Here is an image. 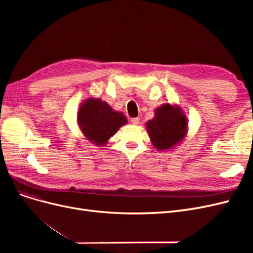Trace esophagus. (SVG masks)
<instances>
[{
	"label": "esophagus",
	"mask_w": 253,
	"mask_h": 253,
	"mask_svg": "<svg viewBox=\"0 0 253 253\" xmlns=\"http://www.w3.org/2000/svg\"><path fill=\"white\" fill-rule=\"evenodd\" d=\"M139 120H140V119H139L138 117H136V118H132V119H131V122H132V124H133V125L137 126V125H138V124H139Z\"/></svg>",
	"instance_id": "34e87169"
}]
</instances>
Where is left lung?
<instances>
[{
  "label": "left lung",
  "instance_id": "8db88e82",
  "mask_svg": "<svg viewBox=\"0 0 253 253\" xmlns=\"http://www.w3.org/2000/svg\"><path fill=\"white\" fill-rule=\"evenodd\" d=\"M152 145L158 151H169L180 144L188 134V117L177 104L164 103L155 109L147 124Z\"/></svg>",
  "mask_w": 253,
  "mask_h": 253
}]
</instances>
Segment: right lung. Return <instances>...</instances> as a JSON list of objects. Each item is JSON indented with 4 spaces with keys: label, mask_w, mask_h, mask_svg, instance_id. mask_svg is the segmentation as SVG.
Segmentation results:
<instances>
[{
    "label": "right lung",
    "mask_w": 253,
    "mask_h": 253,
    "mask_svg": "<svg viewBox=\"0 0 253 253\" xmlns=\"http://www.w3.org/2000/svg\"><path fill=\"white\" fill-rule=\"evenodd\" d=\"M77 124L86 140L96 147H104L111 137L127 124V119L124 113L113 110L100 98L89 97L80 105Z\"/></svg>",
    "instance_id": "add662e5"
}]
</instances>
